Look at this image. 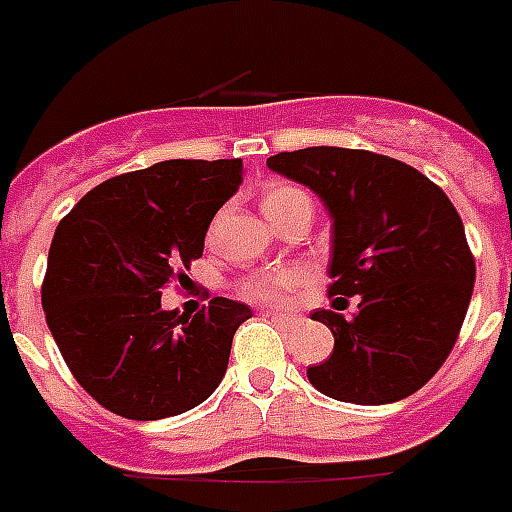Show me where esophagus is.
Masks as SVG:
<instances>
[{"mask_svg": "<svg viewBox=\"0 0 512 512\" xmlns=\"http://www.w3.org/2000/svg\"><path fill=\"white\" fill-rule=\"evenodd\" d=\"M272 321H278V324H283V326H297V315L294 313H278V310H272Z\"/></svg>", "mask_w": 512, "mask_h": 512, "instance_id": "obj_1", "label": "esophagus"}]
</instances>
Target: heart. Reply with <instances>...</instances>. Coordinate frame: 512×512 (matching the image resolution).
<instances>
[{
    "label": "heart",
    "instance_id": "b5f03b06",
    "mask_svg": "<svg viewBox=\"0 0 512 512\" xmlns=\"http://www.w3.org/2000/svg\"><path fill=\"white\" fill-rule=\"evenodd\" d=\"M310 207V199L302 188L291 186V183H272L261 191V210L267 213L275 226H283L291 215ZM302 283V275L297 270H267L251 278L240 280V297L251 299V302H278L288 297L294 288Z\"/></svg>",
    "mask_w": 512,
    "mask_h": 512
}]
</instances>
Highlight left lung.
<instances>
[{
	"label": "left lung",
	"mask_w": 512,
	"mask_h": 512,
	"mask_svg": "<svg viewBox=\"0 0 512 512\" xmlns=\"http://www.w3.org/2000/svg\"><path fill=\"white\" fill-rule=\"evenodd\" d=\"M267 167L324 199L334 221L329 297H359L353 318L313 313L332 329L334 351L307 367V380L353 405L416 394L453 351L475 286L451 199L416 167L372 151L318 145L270 156Z\"/></svg>",
	"instance_id": "8db88e82"
}]
</instances>
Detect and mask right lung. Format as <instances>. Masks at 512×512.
Wrapping results in <instances>:
<instances>
[{"instance_id": "obj_1", "label": "right lung", "mask_w": 512, "mask_h": 512, "mask_svg": "<svg viewBox=\"0 0 512 512\" xmlns=\"http://www.w3.org/2000/svg\"><path fill=\"white\" fill-rule=\"evenodd\" d=\"M242 183L240 159H172L91 188L56 226L42 310L88 394L115 416L186 413L224 378L251 307L213 297L197 315L161 307L188 278L207 226Z\"/></svg>"}]
</instances>
